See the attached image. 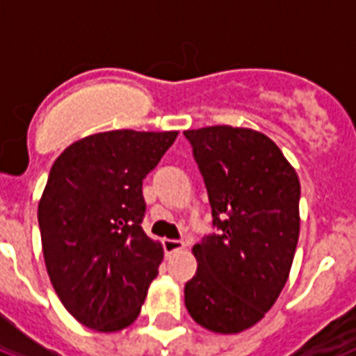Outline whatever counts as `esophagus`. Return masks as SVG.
I'll return each mask as SVG.
<instances>
[{"label":"esophagus","mask_w":356,"mask_h":356,"mask_svg":"<svg viewBox=\"0 0 356 356\" xmlns=\"http://www.w3.org/2000/svg\"><path fill=\"white\" fill-rule=\"evenodd\" d=\"M180 249H184V242L181 240H171V238L163 240V251H165V254H172V252L180 251Z\"/></svg>","instance_id":"esophagus-1"}]
</instances>
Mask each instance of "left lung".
Wrapping results in <instances>:
<instances>
[{
	"label": "left lung",
	"instance_id": "obj_1",
	"mask_svg": "<svg viewBox=\"0 0 356 356\" xmlns=\"http://www.w3.org/2000/svg\"><path fill=\"white\" fill-rule=\"evenodd\" d=\"M184 134L218 227L193 248L198 269L185 284V307L205 330L240 333L266 316L289 278L300 233V181L262 132L214 125Z\"/></svg>",
	"mask_w": 356,
	"mask_h": 356
}]
</instances>
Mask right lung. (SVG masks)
<instances>
[{"label": "right lung", "mask_w": 356, "mask_h": 356, "mask_svg": "<svg viewBox=\"0 0 356 356\" xmlns=\"http://www.w3.org/2000/svg\"><path fill=\"white\" fill-rule=\"evenodd\" d=\"M178 131L81 138L56 158L38 205L49 278L79 324L114 333L138 318L163 260L143 233L142 184Z\"/></svg>", "instance_id": "right-lung-1"}]
</instances>
